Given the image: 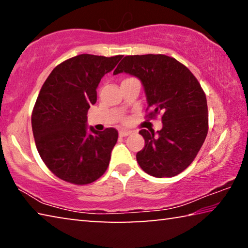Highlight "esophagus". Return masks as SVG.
Returning a JSON list of instances; mask_svg holds the SVG:
<instances>
[{
	"label": "esophagus",
	"mask_w": 248,
	"mask_h": 248,
	"mask_svg": "<svg viewBox=\"0 0 248 248\" xmlns=\"http://www.w3.org/2000/svg\"><path fill=\"white\" fill-rule=\"evenodd\" d=\"M130 133H131V131H128V130H120L119 136L120 137H127V136H129Z\"/></svg>",
	"instance_id": "34e87169"
}]
</instances>
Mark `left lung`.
Masks as SVG:
<instances>
[{
    "label": "left lung",
    "instance_id": "1",
    "mask_svg": "<svg viewBox=\"0 0 248 248\" xmlns=\"http://www.w3.org/2000/svg\"><path fill=\"white\" fill-rule=\"evenodd\" d=\"M127 73L143 85L151 117L162 114L163 127L142 129L145 145L137 161L154 177H173L194 161L208 133L207 98L199 82L186 66L164 54L128 56L114 75Z\"/></svg>",
    "mask_w": 248,
    "mask_h": 248
}]
</instances>
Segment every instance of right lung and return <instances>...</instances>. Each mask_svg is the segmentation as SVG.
I'll list each match as a JSON object with an SVG mask.
<instances>
[{
  "instance_id": "right-lung-1",
  "label": "right lung",
  "mask_w": 248,
  "mask_h": 248,
  "mask_svg": "<svg viewBox=\"0 0 248 248\" xmlns=\"http://www.w3.org/2000/svg\"><path fill=\"white\" fill-rule=\"evenodd\" d=\"M123 56L79 54L52 70L37 97L31 127L40 157L57 177L85 185L109 165L118 131L87 127V111L97 100L100 79Z\"/></svg>"
}]
</instances>
